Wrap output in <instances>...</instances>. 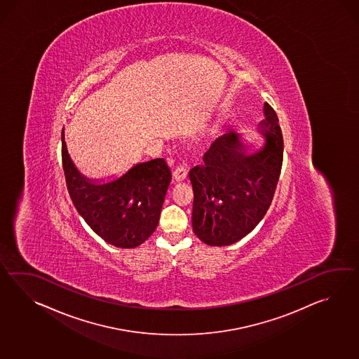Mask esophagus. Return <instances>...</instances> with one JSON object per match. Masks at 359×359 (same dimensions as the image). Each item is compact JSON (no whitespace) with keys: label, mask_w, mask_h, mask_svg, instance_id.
Listing matches in <instances>:
<instances>
[{"label":"esophagus","mask_w":359,"mask_h":359,"mask_svg":"<svg viewBox=\"0 0 359 359\" xmlns=\"http://www.w3.org/2000/svg\"><path fill=\"white\" fill-rule=\"evenodd\" d=\"M187 174H188L187 165L183 162V163H180V165L175 168V171H174V179H175L176 182H180V180H184V179L187 177Z\"/></svg>","instance_id":"obj_1"}]
</instances>
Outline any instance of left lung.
I'll return each mask as SVG.
<instances>
[{
	"instance_id": "1",
	"label": "left lung",
	"mask_w": 359,
	"mask_h": 359,
	"mask_svg": "<svg viewBox=\"0 0 359 359\" xmlns=\"http://www.w3.org/2000/svg\"><path fill=\"white\" fill-rule=\"evenodd\" d=\"M259 131L263 148L248 153L238 134L219 136L189 171L194 199L193 231L210 246H229L248 236L271 206L283 161V136L277 113L264 104Z\"/></svg>"
}]
</instances>
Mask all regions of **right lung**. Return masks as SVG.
Returning a JSON list of instances; mask_svg holds the SVG:
<instances>
[{"label": "right lung", "instance_id": "obj_1", "mask_svg": "<svg viewBox=\"0 0 359 359\" xmlns=\"http://www.w3.org/2000/svg\"><path fill=\"white\" fill-rule=\"evenodd\" d=\"M62 161L68 193L88 226L116 248H134L156 231L171 171L163 158L137 163L126 174L95 183L73 165L62 131Z\"/></svg>", "mask_w": 359, "mask_h": 359}]
</instances>
